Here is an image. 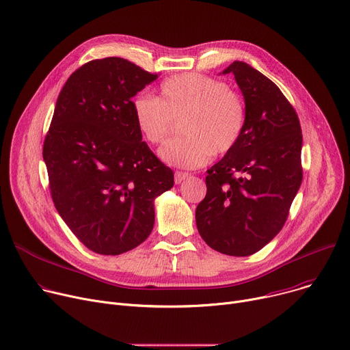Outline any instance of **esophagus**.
I'll list each match as a JSON object with an SVG mask.
<instances>
[{
  "label": "esophagus",
  "instance_id": "1",
  "mask_svg": "<svg viewBox=\"0 0 350 350\" xmlns=\"http://www.w3.org/2000/svg\"><path fill=\"white\" fill-rule=\"evenodd\" d=\"M189 176H191V174L184 173V172H176V174H174V181H176V184H180V183H183L185 178H188Z\"/></svg>",
  "mask_w": 350,
  "mask_h": 350
}]
</instances>
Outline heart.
<instances>
[{
    "instance_id": "obj_1",
    "label": "heart",
    "mask_w": 350,
    "mask_h": 350,
    "mask_svg": "<svg viewBox=\"0 0 350 350\" xmlns=\"http://www.w3.org/2000/svg\"><path fill=\"white\" fill-rule=\"evenodd\" d=\"M137 130L149 144H161L181 121L185 135L159 150L162 161L181 169H197L212 154H226L240 142L247 110L241 94L216 78L197 72L172 77L159 86V96L137 94L133 100Z\"/></svg>"
}]
</instances>
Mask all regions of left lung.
<instances>
[{
    "instance_id": "1",
    "label": "left lung",
    "mask_w": 350,
    "mask_h": 350,
    "mask_svg": "<svg viewBox=\"0 0 350 350\" xmlns=\"http://www.w3.org/2000/svg\"><path fill=\"white\" fill-rule=\"evenodd\" d=\"M230 72L244 96L245 129L237 146L206 172L196 221L211 248L248 257L288 219L303 180V135L293 106L269 78L243 61L224 71Z\"/></svg>"
}]
</instances>
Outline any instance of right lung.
Segmentation results:
<instances>
[{
    "instance_id": "right-lung-1",
    "label": "right lung",
    "mask_w": 350,
    "mask_h": 350,
    "mask_svg": "<svg viewBox=\"0 0 350 350\" xmlns=\"http://www.w3.org/2000/svg\"><path fill=\"white\" fill-rule=\"evenodd\" d=\"M156 78L120 57L86 62L59 92L44 138L55 209L85 247L103 256L148 239L153 201L174 184L133 117L131 99Z\"/></svg>"
}]
</instances>
